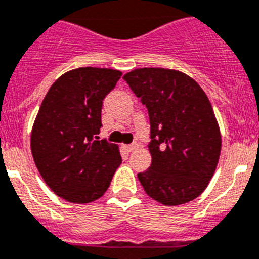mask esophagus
<instances>
[{
    "instance_id": "1",
    "label": "esophagus",
    "mask_w": 259,
    "mask_h": 259,
    "mask_svg": "<svg viewBox=\"0 0 259 259\" xmlns=\"http://www.w3.org/2000/svg\"><path fill=\"white\" fill-rule=\"evenodd\" d=\"M136 148H137V145H127V146H125V150H126L127 152L134 151Z\"/></svg>"
}]
</instances>
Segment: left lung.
Returning <instances> with one entry per match:
<instances>
[{
	"mask_svg": "<svg viewBox=\"0 0 259 259\" xmlns=\"http://www.w3.org/2000/svg\"><path fill=\"white\" fill-rule=\"evenodd\" d=\"M123 79L150 118L152 161L138 173L141 185L165 206L193 201L207 188L222 148L210 100L194 79L177 70L143 67Z\"/></svg>",
	"mask_w": 259,
	"mask_h": 259,
	"instance_id": "left-lung-1",
	"label": "left lung"
}]
</instances>
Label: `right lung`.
Segmentation results:
<instances>
[{"label":"right lung","mask_w":259,"mask_h":259,"mask_svg":"<svg viewBox=\"0 0 259 259\" xmlns=\"http://www.w3.org/2000/svg\"><path fill=\"white\" fill-rule=\"evenodd\" d=\"M121 75L113 69L79 67L60 76L42 100L31 151L42 180L65 201H96L122 161L117 145L96 141L103 100Z\"/></svg>","instance_id":"right-lung-1"}]
</instances>
